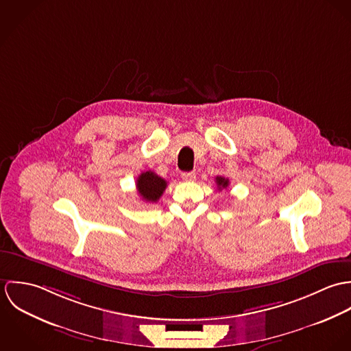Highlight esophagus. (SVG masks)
<instances>
[{
  "label": "esophagus",
  "mask_w": 351,
  "mask_h": 351,
  "mask_svg": "<svg viewBox=\"0 0 351 351\" xmlns=\"http://www.w3.org/2000/svg\"><path fill=\"white\" fill-rule=\"evenodd\" d=\"M181 177H182V180H184V181L191 182V181H195L196 174H195V171H185V173H182V174H181Z\"/></svg>",
  "instance_id": "1"
}]
</instances>
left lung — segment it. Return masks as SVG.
Listing matches in <instances>:
<instances>
[{"instance_id": "left-lung-1", "label": "left lung", "mask_w": 351, "mask_h": 351, "mask_svg": "<svg viewBox=\"0 0 351 351\" xmlns=\"http://www.w3.org/2000/svg\"><path fill=\"white\" fill-rule=\"evenodd\" d=\"M215 180H216V184H217V189H219V191H221V189H227V186H228V184H230L228 178L221 177V176H217Z\"/></svg>"}]
</instances>
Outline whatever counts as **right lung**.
Segmentation results:
<instances>
[{
	"label": "right lung",
	"instance_id": "add662e5",
	"mask_svg": "<svg viewBox=\"0 0 351 351\" xmlns=\"http://www.w3.org/2000/svg\"><path fill=\"white\" fill-rule=\"evenodd\" d=\"M167 182L154 171H143L136 180V189L139 196L147 202H156L163 195Z\"/></svg>",
	"mask_w": 351,
	"mask_h": 351
}]
</instances>
